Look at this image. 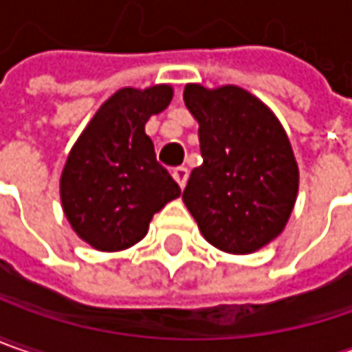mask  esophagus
<instances>
[{
  "instance_id": "esophagus-1",
  "label": "esophagus",
  "mask_w": 352,
  "mask_h": 352,
  "mask_svg": "<svg viewBox=\"0 0 352 352\" xmlns=\"http://www.w3.org/2000/svg\"><path fill=\"white\" fill-rule=\"evenodd\" d=\"M173 179L177 181V185L183 189L185 185H187V179H189V171L185 169V167H177V169H173Z\"/></svg>"
}]
</instances>
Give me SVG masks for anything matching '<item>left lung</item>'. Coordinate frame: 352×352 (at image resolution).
<instances>
[{
    "label": "left lung",
    "mask_w": 352,
    "mask_h": 352,
    "mask_svg": "<svg viewBox=\"0 0 352 352\" xmlns=\"http://www.w3.org/2000/svg\"><path fill=\"white\" fill-rule=\"evenodd\" d=\"M199 122L203 165L192 169L183 203L214 248L252 254L280 236L299 191V169L276 114L234 85H187Z\"/></svg>",
    "instance_id": "8db88e82"
}]
</instances>
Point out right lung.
Instances as JSON below:
<instances>
[{
  "label": "right lung",
  "mask_w": 352,
  "mask_h": 352,
  "mask_svg": "<svg viewBox=\"0 0 352 352\" xmlns=\"http://www.w3.org/2000/svg\"><path fill=\"white\" fill-rule=\"evenodd\" d=\"M173 86L120 88L92 116L60 173V203L76 232L100 252H120L147 234L149 222L181 189L155 160L146 133Z\"/></svg>",
  "instance_id": "right-lung-1"
}]
</instances>
